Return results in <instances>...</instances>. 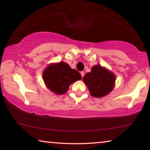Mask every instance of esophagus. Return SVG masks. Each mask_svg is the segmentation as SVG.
Segmentation results:
<instances>
[{"mask_svg": "<svg viewBox=\"0 0 150 150\" xmlns=\"http://www.w3.org/2000/svg\"><path fill=\"white\" fill-rule=\"evenodd\" d=\"M84 74H85L84 71H81V77H84Z\"/></svg>", "mask_w": 150, "mask_h": 150, "instance_id": "34e87169", "label": "esophagus"}]
</instances>
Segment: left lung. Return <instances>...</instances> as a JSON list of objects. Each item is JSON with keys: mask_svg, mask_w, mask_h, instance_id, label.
Segmentation results:
<instances>
[{"mask_svg": "<svg viewBox=\"0 0 150 150\" xmlns=\"http://www.w3.org/2000/svg\"><path fill=\"white\" fill-rule=\"evenodd\" d=\"M91 96L100 98L113 90L116 77L112 72L99 65L93 66L91 71L83 79Z\"/></svg>", "mask_w": 150, "mask_h": 150, "instance_id": "8db88e82", "label": "left lung"}]
</instances>
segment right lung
<instances>
[{"mask_svg": "<svg viewBox=\"0 0 150 150\" xmlns=\"http://www.w3.org/2000/svg\"><path fill=\"white\" fill-rule=\"evenodd\" d=\"M42 77L48 89L59 95L67 92L73 82L82 79L79 72L63 62L48 65Z\"/></svg>", "mask_w": 150, "mask_h": 150, "instance_id": "add662e5", "label": "right lung"}]
</instances>
